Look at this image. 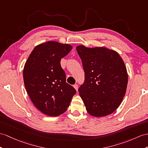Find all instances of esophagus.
<instances>
[{
	"label": "esophagus",
	"instance_id": "34e87169",
	"mask_svg": "<svg viewBox=\"0 0 148 148\" xmlns=\"http://www.w3.org/2000/svg\"><path fill=\"white\" fill-rule=\"evenodd\" d=\"M73 87L75 88V90H76L77 91H78V85L77 84H75L74 85H73Z\"/></svg>",
	"mask_w": 148,
	"mask_h": 148
}]
</instances>
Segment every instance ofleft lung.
Wrapping results in <instances>:
<instances>
[{"mask_svg": "<svg viewBox=\"0 0 148 148\" xmlns=\"http://www.w3.org/2000/svg\"><path fill=\"white\" fill-rule=\"evenodd\" d=\"M77 51L85 71L78 88L86 110L92 116H106L120 106L126 92L128 75L119 54L104 47L78 46Z\"/></svg>", "mask_w": 148, "mask_h": 148, "instance_id": "8db88e82", "label": "left lung"}]
</instances>
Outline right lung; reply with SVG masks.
<instances>
[{
	"label": "right lung",
	"mask_w": 148,
	"mask_h": 148,
	"mask_svg": "<svg viewBox=\"0 0 148 148\" xmlns=\"http://www.w3.org/2000/svg\"><path fill=\"white\" fill-rule=\"evenodd\" d=\"M72 49L68 44L48 41L36 46L25 63L24 85L32 102L41 112L58 116L69 107L76 90L66 82L60 61Z\"/></svg>",
	"instance_id": "1"
}]
</instances>
